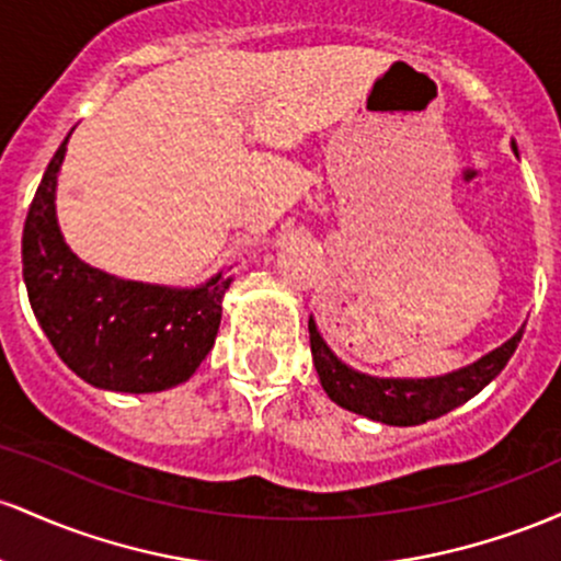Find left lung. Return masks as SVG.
<instances>
[{
  "mask_svg": "<svg viewBox=\"0 0 561 561\" xmlns=\"http://www.w3.org/2000/svg\"><path fill=\"white\" fill-rule=\"evenodd\" d=\"M512 148L517 153V145L512 142ZM522 333L525 329H519L508 342L488 352L477 363L453 370V374L432 376V379H379V376L360 374V370L339 360L310 318L312 363L325 394L336 405L347 408L357 416L389 426L426 424V421L445 416L453 408L474 398L506 368V363L512 360L514 350L522 342Z\"/></svg>",
  "mask_w": 561,
  "mask_h": 561,
  "instance_id": "obj_1",
  "label": "left lung"
}]
</instances>
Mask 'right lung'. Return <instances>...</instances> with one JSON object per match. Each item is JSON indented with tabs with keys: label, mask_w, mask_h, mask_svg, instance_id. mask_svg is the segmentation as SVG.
Instances as JSON below:
<instances>
[{
	"label": "right lung",
	"mask_w": 561,
	"mask_h": 561,
	"mask_svg": "<svg viewBox=\"0 0 561 561\" xmlns=\"http://www.w3.org/2000/svg\"><path fill=\"white\" fill-rule=\"evenodd\" d=\"M68 137L49 161L23 225L31 310L60 360L92 387L131 394L178 387L214 347L232 275L217 273L196 288H169L116 278L81 262L62 241L55 214Z\"/></svg>",
	"instance_id": "right-lung-1"
}]
</instances>
